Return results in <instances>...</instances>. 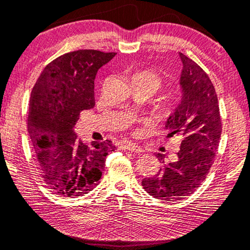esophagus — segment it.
<instances>
[{
	"instance_id": "34e87169",
	"label": "esophagus",
	"mask_w": 250,
	"mask_h": 250,
	"mask_svg": "<svg viewBox=\"0 0 250 250\" xmlns=\"http://www.w3.org/2000/svg\"><path fill=\"white\" fill-rule=\"evenodd\" d=\"M122 148L126 149V150H129V152H135V153H142L143 152L142 147L136 145V144H134V143H127V144L122 145Z\"/></svg>"
}]
</instances>
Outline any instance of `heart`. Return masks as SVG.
I'll list each match as a JSON object with an SVG mask.
<instances>
[{
	"instance_id": "1",
	"label": "heart",
	"mask_w": 250,
	"mask_h": 250,
	"mask_svg": "<svg viewBox=\"0 0 250 250\" xmlns=\"http://www.w3.org/2000/svg\"><path fill=\"white\" fill-rule=\"evenodd\" d=\"M134 77H141V79H144L147 81H150L152 83L155 85V87H156V91L157 89L161 87L162 85V79L161 76H158L157 74H155L153 72H149V71H142V72H138L136 75ZM176 107H177V103L174 101H169L167 102V104L165 105V110L167 114H171L175 112Z\"/></svg>"
}]
</instances>
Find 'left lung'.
Segmentation results:
<instances>
[{"label": "left lung", "mask_w": 250, "mask_h": 250, "mask_svg": "<svg viewBox=\"0 0 250 250\" xmlns=\"http://www.w3.org/2000/svg\"><path fill=\"white\" fill-rule=\"evenodd\" d=\"M183 62V97L166 122L167 137L177 136L181 149L177 159L144 178L142 186L161 200H179L197 189L214 163L222 135L218 98L207 73L189 57L179 53ZM163 159L162 155H157Z\"/></svg>", "instance_id": "1"}]
</instances>
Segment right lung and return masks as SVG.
I'll list each match as a JSON object with an SVG mask.
<instances>
[{"mask_svg":"<svg viewBox=\"0 0 250 250\" xmlns=\"http://www.w3.org/2000/svg\"><path fill=\"white\" fill-rule=\"evenodd\" d=\"M115 54L96 50L66 53L48 63L33 86L27 130L41 176L56 194L75 197L92 190L114 148L110 141L86 145L73 128L82 110L95 105L96 73Z\"/></svg>","mask_w":250,"mask_h":250,"instance_id":"add662e5","label":"right lung"}]
</instances>
